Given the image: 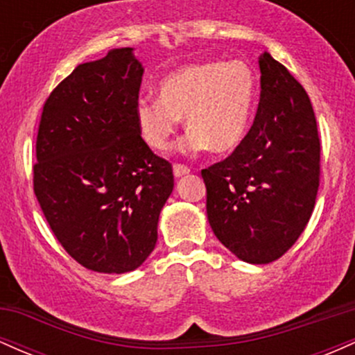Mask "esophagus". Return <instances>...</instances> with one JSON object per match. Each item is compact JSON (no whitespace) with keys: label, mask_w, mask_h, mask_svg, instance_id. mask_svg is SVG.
Instances as JSON below:
<instances>
[{"label":"esophagus","mask_w":355,"mask_h":355,"mask_svg":"<svg viewBox=\"0 0 355 355\" xmlns=\"http://www.w3.org/2000/svg\"><path fill=\"white\" fill-rule=\"evenodd\" d=\"M190 173V168L187 165H182V164H175L173 165V175L175 177H183V175Z\"/></svg>","instance_id":"1"}]
</instances>
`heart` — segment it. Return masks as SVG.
<instances>
[{"label": "heart", "instance_id": "heart-1", "mask_svg": "<svg viewBox=\"0 0 355 355\" xmlns=\"http://www.w3.org/2000/svg\"><path fill=\"white\" fill-rule=\"evenodd\" d=\"M257 98L259 80L245 61L190 63L160 80L158 98L138 100L137 125L145 144L164 152L185 118L182 152L227 153L245 140Z\"/></svg>", "mask_w": 355, "mask_h": 355}]
</instances>
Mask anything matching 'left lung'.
Segmentation results:
<instances>
[{
  "instance_id": "8db88e82",
  "label": "left lung",
  "mask_w": 355,
  "mask_h": 355,
  "mask_svg": "<svg viewBox=\"0 0 355 355\" xmlns=\"http://www.w3.org/2000/svg\"><path fill=\"white\" fill-rule=\"evenodd\" d=\"M260 103L245 140L202 170L215 237L248 263L280 259L300 237L320 178V140L302 85L266 51Z\"/></svg>"
}]
</instances>
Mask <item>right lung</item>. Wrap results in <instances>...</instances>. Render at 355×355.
Masks as SVG:
<instances>
[{
    "instance_id": "right-lung-1",
    "label": "right lung",
    "mask_w": 355,
    "mask_h": 355,
    "mask_svg": "<svg viewBox=\"0 0 355 355\" xmlns=\"http://www.w3.org/2000/svg\"><path fill=\"white\" fill-rule=\"evenodd\" d=\"M144 67L133 48L78 64L44 101L33 166L48 225L76 262L101 274L135 270L153 252L172 164L137 125Z\"/></svg>"
}]
</instances>
